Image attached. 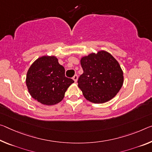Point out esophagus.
Here are the masks:
<instances>
[{
	"mask_svg": "<svg viewBox=\"0 0 152 152\" xmlns=\"http://www.w3.org/2000/svg\"><path fill=\"white\" fill-rule=\"evenodd\" d=\"M73 78V80H74V82L76 83L77 80H78V75H77V74H75V75L73 76V78Z\"/></svg>",
	"mask_w": 152,
	"mask_h": 152,
	"instance_id": "esophagus-1",
	"label": "esophagus"
}]
</instances>
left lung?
<instances>
[{
    "label": "left lung",
    "mask_w": 152,
    "mask_h": 152,
    "mask_svg": "<svg viewBox=\"0 0 152 152\" xmlns=\"http://www.w3.org/2000/svg\"><path fill=\"white\" fill-rule=\"evenodd\" d=\"M83 69L78 86L84 97L94 103H103L114 98L124 82L123 72L112 55L105 50L82 57Z\"/></svg>",
    "instance_id": "8db88e82"
}]
</instances>
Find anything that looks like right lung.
<instances>
[{
  "label": "right lung",
  "mask_w": 152,
  "mask_h": 152,
  "mask_svg": "<svg viewBox=\"0 0 152 152\" xmlns=\"http://www.w3.org/2000/svg\"><path fill=\"white\" fill-rule=\"evenodd\" d=\"M26 85L32 97L42 104L53 105L63 99L74 81L65 76L64 67L55 56H42L31 65Z\"/></svg>",
  "instance_id": "1"
}]
</instances>
